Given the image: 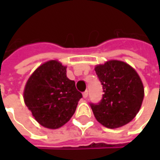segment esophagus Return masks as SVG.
Masks as SVG:
<instances>
[{
  "label": "esophagus",
  "instance_id": "1",
  "mask_svg": "<svg viewBox=\"0 0 160 160\" xmlns=\"http://www.w3.org/2000/svg\"><path fill=\"white\" fill-rule=\"evenodd\" d=\"M87 96H88V91H85L83 92V98H87Z\"/></svg>",
  "mask_w": 160,
  "mask_h": 160
}]
</instances>
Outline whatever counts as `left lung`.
<instances>
[{"label":"left lung","mask_w":160,"mask_h":160,"mask_svg":"<svg viewBox=\"0 0 160 160\" xmlns=\"http://www.w3.org/2000/svg\"><path fill=\"white\" fill-rule=\"evenodd\" d=\"M103 87V97L90 106L98 122L109 128L128 123L143 101L144 87L136 71L121 61H109L95 68Z\"/></svg>","instance_id":"1"}]
</instances>
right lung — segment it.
Returning <instances> with one entry per match:
<instances>
[{"mask_svg":"<svg viewBox=\"0 0 160 160\" xmlns=\"http://www.w3.org/2000/svg\"><path fill=\"white\" fill-rule=\"evenodd\" d=\"M66 73V67L49 61L38 68L26 83L25 103L43 127L58 128L68 122L82 98Z\"/></svg>","mask_w":160,"mask_h":160,"instance_id":"obj_1","label":"right lung"}]
</instances>
